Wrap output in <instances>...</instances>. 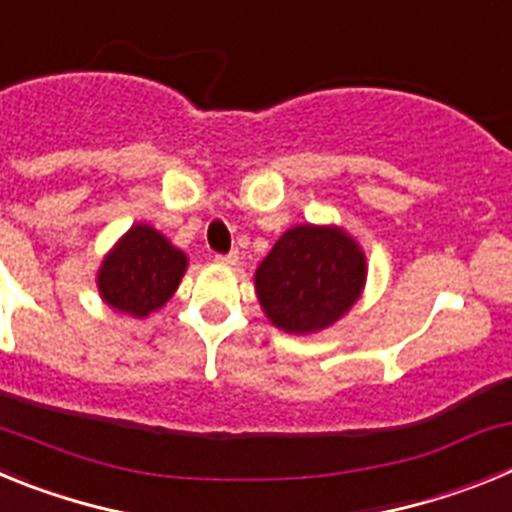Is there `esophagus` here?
I'll use <instances>...</instances> for the list:
<instances>
[{"label":"esophagus","mask_w":512,"mask_h":512,"mask_svg":"<svg viewBox=\"0 0 512 512\" xmlns=\"http://www.w3.org/2000/svg\"><path fill=\"white\" fill-rule=\"evenodd\" d=\"M215 261H217V264H223V266H235V264H238V253H235V251L217 253Z\"/></svg>","instance_id":"obj_1"}]
</instances>
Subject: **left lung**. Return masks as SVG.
Returning a JSON list of instances; mask_svg holds the SVG:
<instances>
[{
	"label": "left lung",
	"mask_w": 512,
	"mask_h": 512,
	"mask_svg": "<svg viewBox=\"0 0 512 512\" xmlns=\"http://www.w3.org/2000/svg\"><path fill=\"white\" fill-rule=\"evenodd\" d=\"M366 261L338 228L297 225L256 269L264 312L287 333H315L336 323L361 295Z\"/></svg>",
	"instance_id": "left-lung-1"
}]
</instances>
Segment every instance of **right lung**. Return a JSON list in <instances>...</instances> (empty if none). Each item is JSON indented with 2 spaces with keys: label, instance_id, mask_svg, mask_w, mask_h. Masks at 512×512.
<instances>
[{
  "label": "right lung",
  "instance_id": "obj_1",
  "mask_svg": "<svg viewBox=\"0 0 512 512\" xmlns=\"http://www.w3.org/2000/svg\"><path fill=\"white\" fill-rule=\"evenodd\" d=\"M187 269V256L151 225H135L99 269V295L120 312L143 318L169 302Z\"/></svg>",
  "mask_w": 512,
  "mask_h": 512
}]
</instances>
